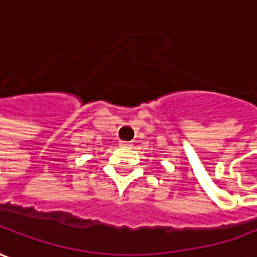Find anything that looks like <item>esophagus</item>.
Instances as JSON below:
<instances>
[{
	"instance_id": "1",
	"label": "esophagus",
	"mask_w": 257,
	"mask_h": 257,
	"mask_svg": "<svg viewBox=\"0 0 257 257\" xmlns=\"http://www.w3.org/2000/svg\"><path fill=\"white\" fill-rule=\"evenodd\" d=\"M120 146H121V147H125V149H132L133 143H128V141H120Z\"/></svg>"
}]
</instances>
